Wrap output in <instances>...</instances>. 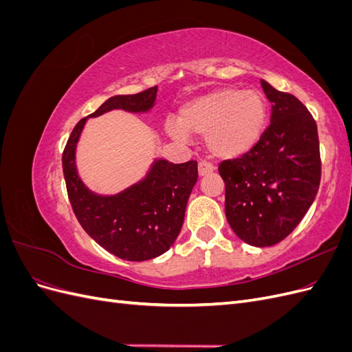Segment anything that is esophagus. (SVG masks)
Segmentation results:
<instances>
[{
    "label": "esophagus",
    "instance_id": "obj_1",
    "mask_svg": "<svg viewBox=\"0 0 352 352\" xmlns=\"http://www.w3.org/2000/svg\"><path fill=\"white\" fill-rule=\"evenodd\" d=\"M212 170H214V167H212V166L208 164V163L201 162V163L198 164V175H199V177L207 176V175L212 173Z\"/></svg>",
    "mask_w": 352,
    "mask_h": 352
}]
</instances>
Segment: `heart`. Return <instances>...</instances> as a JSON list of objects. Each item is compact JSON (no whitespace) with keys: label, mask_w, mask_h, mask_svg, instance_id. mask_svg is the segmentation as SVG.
<instances>
[{"label":"heart","mask_w":352,"mask_h":352,"mask_svg":"<svg viewBox=\"0 0 352 352\" xmlns=\"http://www.w3.org/2000/svg\"><path fill=\"white\" fill-rule=\"evenodd\" d=\"M267 120L269 102L264 94L228 87L185 102L179 110V122L167 120L164 131L180 142L188 141L189 135L206 136L212 157L233 160L257 146Z\"/></svg>","instance_id":"obj_1"}]
</instances>
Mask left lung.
I'll list each match as a JSON object with an SVG mask.
<instances>
[{"label":"left lung","mask_w":352,"mask_h":352,"mask_svg":"<svg viewBox=\"0 0 352 352\" xmlns=\"http://www.w3.org/2000/svg\"><path fill=\"white\" fill-rule=\"evenodd\" d=\"M272 102L270 126L257 146L223 162L225 211L236 236L252 247L283 241L311 207L320 185L322 164L317 124L305 105L261 79Z\"/></svg>","instance_id":"obj_1"}]
</instances>
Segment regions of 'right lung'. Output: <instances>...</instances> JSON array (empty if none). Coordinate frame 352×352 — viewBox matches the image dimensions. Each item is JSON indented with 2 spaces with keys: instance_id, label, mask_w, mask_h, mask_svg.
Wrapping results in <instances>:
<instances>
[{
  "instance_id": "obj_1",
  "label": "right lung",
  "mask_w": 352,
  "mask_h": 352,
  "mask_svg": "<svg viewBox=\"0 0 352 352\" xmlns=\"http://www.w3.org/2000/svg\"><path fill=\"white\" fill-rule=\"evenodd\" d=\"M155 95V87L133 95H114L74 126L63 153V172L74 216L95 242L126 261L155 258L175 243L184 225L189 195L198 180L197 162L175 164L157 157L140 180L119 192L104 195L82 180L78 144L92 117L113 110L150 113Z\"/></svg>"
}]
</instances>
